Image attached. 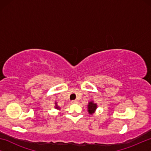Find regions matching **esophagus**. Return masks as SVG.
<instances>
[{"label": "esophagus", "instance_id": "34e87169", "mask_svg": "<svg viewBox=\"0 0 151 151\" xmlns=\"http://www.w3.org/2000/svg\"><path fill=\"white\" fill-rule=\"evenodd\" d=\"M78 103V101L77 100H73V101H71V103L74 104V103Z\"/></svg>", "mask_w": 151, "mask_h": 151}]
</instances>
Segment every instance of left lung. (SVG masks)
I'll return each instance as SVG.
<instances>
[{
  "label": "left lung",
  "instance_id": "8db88e82",
  "mask_svg": "<svg viewBox=\"0 0 151 151\" xmlns=\"http://www.w3.org/2000/svg\"><path fill=\"white\" fill-rule=\"evenodd\" d=\"M96 109V104L93 103V102H90L88 105V111L89 114H93Z\"/></svg>",
  "mask_w": 151,
  "mask_h": 151
}]
</instances>
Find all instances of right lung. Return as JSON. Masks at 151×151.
<instances>
[{
	"label": "right lung",
	"mask_w": 151,
	"mask_h": 151,
	"mask_svg": "<svg viewBox=\"0 0 151 151\" xmlns=\"http://www.w3.org/2000/svg\"><path fill=\"white\" fill-rule=\"evenodd\" d=\"M55 108H56V109H58V106L57 105H56V106H55Z\"/></svg>",
	"instance_id": "obj_1"
}]
</instances>
